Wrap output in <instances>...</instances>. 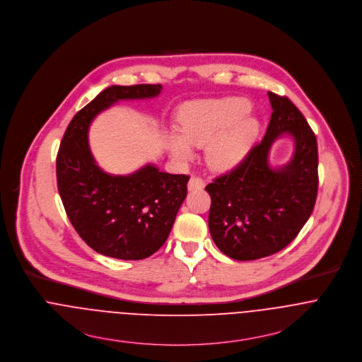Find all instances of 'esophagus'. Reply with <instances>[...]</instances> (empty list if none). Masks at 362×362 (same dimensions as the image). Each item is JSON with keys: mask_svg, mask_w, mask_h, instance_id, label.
<instances>
[{"mask_svg": "<svg viewBox=\"0 0 362 362\" xmlns=\"http://www.w3.org/2000/svg\"><path fill=\"white\" fill-rule=\"evenodd\" d=\"M204 186H205L204 180L201 177H197V176L190 177V180L187 183V189L189 190H200V189H204Z\"/></svg>", "mask_w": 362, "mask_h": 362, "instance_id": "esophagus-1", "label": "esophagus"}]
</instances>
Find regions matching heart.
Returning <instances> with one entry per match:
<instances>
[{
	"mask_svg": "<svg viewBox=\"0 0 362 362\" xmlns=\"http://www.w3.org/2000/svg\"><path fill=\"white\" fill-rule=\"evenodd\" d=\"M250 104L240 97L200 100L186 104L180 114V133L168 132V146L179 161L194 157L193 146H205V158L215 169H230L248 153L259 123L247 115Z\"/></svg>",
	"mask_w": 362,
	"mask_h": 362,
	"instance_id": "obj_1",
	"label": "heart"
}]
</instances>
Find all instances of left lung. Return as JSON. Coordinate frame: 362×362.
I'll list each match as a JSON object with an SVG mask.
<instances>
[{"mask_svg": "<svg viewBox=\"0 0 362 362\" xmlns=\"http://www.w3.org/2000/svg\"><path fill=\"white\" fill-rule=\"evenodd\" d=\"M274 110L267 133L230 172L214 179L208 226L216 247L238 261L272 255L296 239L313 214L318 193L317 137L304 115L287 98L268 91ZM295 140L292 160L269 166L276 138Z\"/></svg>", "mask_w": 362, "mask_h": 362, "instance_id": "left-lung-1", "label": "left lung"}]
</instances>
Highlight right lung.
Returning <instances> with one entry per match:
<instances>
[{
    "mask_svg": "<svg viewBox=\"0 0 362 362\" xmlns=\"http://www.w3.org/2000/svg\"><path fill=\"white\" fill-rule=\"evenodd\" d=\"M161 84L111 86L74 117L57 156V183L75 230L94 251L118 259H144L160 250L187 196V175L146 165L134 173L104 172L88 147L93 119L121 100L157 97Z\"/></svg>",
    "mask_w": 362,
    "mask_h": 362,
    "instance_id": "1",
    "label": "right lung"
}]
</instances>
